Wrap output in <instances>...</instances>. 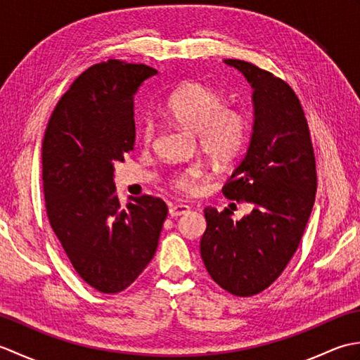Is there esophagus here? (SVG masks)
<instances>
[{
  "label": "esophagus",
  "mask_w": 360,
  "mask_h": 360,
  "mask_svg": "<svg viewBox=\"0 0 360 360\" xmlns=\"http://www.w3.org/2000/svg\"><path fill=\"white\" fill-rule=\"evenodd\" d=\"M188 210H190V207L186 204H172L170 210L168 212H170V217L178 218L181 215H186V213H188Z\"/></svg>",
  "instance_id": "obj_1"
}]
</instances>
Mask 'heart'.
<instances>
[{"label":"heart","mask_w":360,"mask_h":360,"mask_svg":"<svg viewBox=\"0 0 360 360\" xmlns=\"http://www.w3.org/2000/svg\"><path fill=\"white\" fill-rule=\"evenodd\" d=\"M165 116L174 124L195 131L198 147L217 164L231 162L238 156L248 139L249 120L241 110L226 106L217 89L201 82H186L168 97ZM156 136L153 120L145 119L139 137L151 145ZM204 172L200 165H188L168 176V184L176 192L195 193Z\"/></svg>","instance_id":"1"}]
</instances>
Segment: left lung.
<instances>
[{"instance_id":"obj_1","label":"left lung","mask_w":360,"mask_h":360,"mask_svg":"<svg viewBox=\"0 0 360 360\" xmlns=\"http://www.w3.org/2000/svg\"><path fill=\"white\" fill-rule=\"evenodd\" d=\"M224 62L254 88V133L248 153L223 187L229 200L254 204L250 215L204 209L201 258L212 280L236 297L269 288L302 241L316 200L317 172L311 133L294 89L243 60Z\"/></svg>"}]
</instances>
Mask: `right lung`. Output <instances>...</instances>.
I'll return each instance as SVG.
<instances>
[{
    "label": "right lung",
    "instance_id": "obj_1",
    "mask_svg": "<svg viewBox=\"0 0 360 360\" xmlns=\"http://www.w3.org/2000/svg\"><path fill=\"white\" fill-rule=\"evenodd\" d=\"M158 71L108 60L82 72L60 98L43 139V190L53 233L80 278L117 294L155 257L167 204L131 198L122 207L114 164L136 139L134 94Z\"/></svg>",
    "mask_w": 360,
    "mask_h": 360
}]
</instances>
